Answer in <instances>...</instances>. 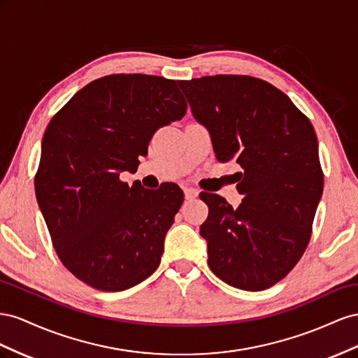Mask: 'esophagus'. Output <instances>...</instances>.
<instances>
[{
  "instance_id": "1",
  "label": "esophagus",
  "mask_w": 358,
  "mask_h": 358,
  "mask_svg": "<svg viewBox=\"0 0 358 358\" xmlns=\"http://www.w3.org/2000/svg\"><path fill=\"white\" fill-rule=\"evenodd\" d=\"M198 195H199L198 189H195V187H185V196H186V199H195Z\"/></svg>"
}]
</instances>
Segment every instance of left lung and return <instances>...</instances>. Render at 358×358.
I'll return each mask as SVG.
<instances>
[{
	"label": "left lung",
	"instance_id": "8db88e82",
	"mask_svg": "<svg viewBox=\"0 0 358 358\" xmlns=\"http://www.w3.org/2000/svg\"><path fill=\"white\" fill-rule=\"evenodd\" d=\"M192 115L206 127L220 162L236 160L234 210L216 193H201L208 265L224 283L261 291L283 279L310 240L324 176L310 121L265 80L217 75L178 80Z\"/></svg>",
	"mask_w": 358,
	"mask_h": 358
}]
</instances>
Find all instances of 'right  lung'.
Listing matches in <instances>:
<instances>
[{
  "label": "right lung",
  "mask_w": 358,
  "mask_h": 358,
  "mask_svg": "<svg viewBox=\"0 0 358 358\" xmlns=\"http://www.w3.org/2000/svg\"><path fill=\"white\" fill-rule=\"evenodd\" d=\"M176 80L110 75L93 80L50 120L36 196L58 257L79 280L124 291L156 271L182 203L177 185L129 186L155 131L186 114Z\"/></svg>",
  "instance_id": "right-lung-1"
}]
</instances>
